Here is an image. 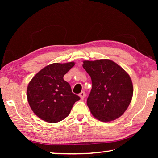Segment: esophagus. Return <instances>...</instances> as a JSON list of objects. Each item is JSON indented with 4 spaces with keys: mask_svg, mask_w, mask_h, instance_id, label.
Returning a JSON list of instances; mask_svg holds the SVG:
<instances>
[{
    "mask_svg": "<svg viewBox=\"0 0 158 158\" xmlns=\"http://www.w3.org/2000/svg\"><path fill=\"white\" fill-rule=\"evenodd\" d=\"M79 96H80V98H81V100H84V98H85V92L84 91H82V92L80 93H79Z\"/></svg>",
    "mask_w": 158,
    "mask_h": 158,
    "instance_id": "34e87169",
    "label": "esophagus"
}]
</instances>
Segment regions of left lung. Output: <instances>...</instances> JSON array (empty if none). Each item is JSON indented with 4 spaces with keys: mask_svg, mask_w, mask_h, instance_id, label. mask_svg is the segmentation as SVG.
Listing matches in <instances>:
<instances>
[{
    "mask_svg": "<svg viewBox=\"0 0 158 158\" xmlns=\"http://www.w3.org/2000/svg\"><path fill=\"white\" fill-rule=\"evenodd\" d=\"M83 68L92 81L87 105L93 116L103 122L121 116L133 95L132 80L128 74L109 59L84 60Z\"/></svg>",
    "mask_w": 158,
    "mask_h": 158,
    "instance_id": "obj_1",
    "label": "left lung"
}]
</instances>
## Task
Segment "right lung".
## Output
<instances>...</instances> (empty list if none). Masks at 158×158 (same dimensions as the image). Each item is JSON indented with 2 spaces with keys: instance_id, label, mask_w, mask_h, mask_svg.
Returning <instances> with one entry per match:
<instances>
[{
  "instance_id": "obj_1",
  "label": "right lung",
  "mask_w": 158,
  "mask_h": 158,
  "mask_svg": "<svg viewBox=\"0 0 158 158\" xmlns=\"http://www.w3.org/2000/svg\"><path fill=\"white\" fill-rule=\"evenodd\" d=\"M74 63H53L42 69L29 83L27 98L36 116L51 123L65 119L79 96L72 92L63 77Z\"/></svg>"
}]
</instances>
